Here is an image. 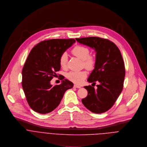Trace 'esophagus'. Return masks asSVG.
<instances>
[{
  "mask_svg": "<svg viewBox=\"0 0 147 147\" xmlns=\"http://www.w3.org/2000/svg\"><path fill=\"white\" fill-rule=\"evenodd\" d=\"M74 87H75V88H80V87H81L80 86L77 85V84H74Z\"/></svg>",
  "mask_w": 147,
  "mask_h": 147,
  "instance_id": "esophagus-1",
  "label": "esophagus"
}]
</instances>
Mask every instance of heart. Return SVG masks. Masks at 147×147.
I'll list each match as a JSON object with an SVG mask.
<instances>
[{
  "label": "heart",
  "instance_id": "1",
  "mask_svg": "<svg viewBox=\"0 0 147 147\" xmlns=\"http://www.w3.org/2000/svg\"><path fill=\"white\" fill-rule=\"evenodd\" d=\"M71 53L75 56L82 60L83 65L87 69H92L96 64V58L90 54V50L87 47L83 45H76L71 50ZM68 63V55L66 53H63L59 58V63L63 68H67ZM87 76L86 71H70L67 74V78L71 82L76 83H81Z\"/></svg>",
  "mask_w": 147,
  "mask_h": 147
}]
</instances>
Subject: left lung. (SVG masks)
Here are the masks:
<instances>
[{"label":"left lung","instance_id":"8db88e82","mask_svg":"<svg viewBox=\"0 0 147 147\" xmlns=\"http://www.w3.org/2000/svg\"><path fill=\"white\" fill-rule=\"evenodd\" d=\"M76 40L95 49V68L87 81L100 83L97 89L90 85L84 87L88 94L82 102L92 112L104 113L113 105L123 89L125 68L122 55L117 46L107 39L87 37Z\"/></svg>","mask_w":147,"mask_h":147}]
</instances>
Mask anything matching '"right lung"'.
I'll return each mask as SVG.
<instances>
[{"mask_svg":"<svg viewBox=\"0 0 147 147\" xmlns=\"http://www.w3.org/2000/svg\"><path fill=\"white\" fill-rule=\"evenodd\" d=\"M75 42L74 39L45 40L29 53L22 71V86L26 101L34 111L51 112L60 104L65 92L73 87L67 79L54 86L50 80L60 69V56Z\"/></svg>","mask_w":147,"mask_h":147,"instance_id":"1","label":"right lung"}]
</instances>
